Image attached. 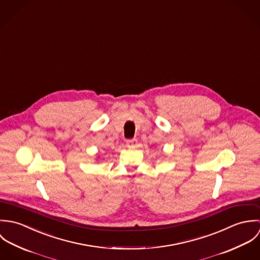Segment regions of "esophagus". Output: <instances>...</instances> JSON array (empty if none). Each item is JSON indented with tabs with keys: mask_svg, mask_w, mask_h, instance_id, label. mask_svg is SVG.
I'll list each match as a JSON object with an SVG mask.
<instances>
[{
	"mask_svg": "<svg viewBox=\"0 0 260 260\" xmlns=\"http://www.w3.org/2000/svg\"><path fill=\"white\" fill-rule=\"evenodd\" d=\"M137 139H135V138H133V139H129V140H127V146L128 147H134V146H136L137 145Z\"/></svg>",
	"mask_w": 260,
	"mask_h": 260,
	"instance_id": "34e87169",
	"label": "esophagus"
}]
</instances>
